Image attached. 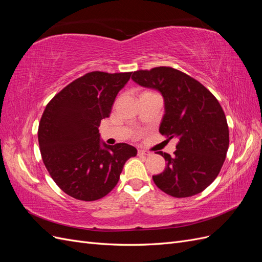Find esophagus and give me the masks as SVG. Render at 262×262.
<instances>
[{
  "mask_svg": "<svg viewBox=\"0 0 262 262\" xmlns=\"http://www.w3.org/2000/svg\"><path fill=\"white\" fill-rule=\"evenodd\" d=\"M150 153L149 152H147V150H144V149H142V148H139L138 149V155L139 156H147V155H149Z\"/></svg>",
  "mask_w": 262,
  "mask_h": 262,
  "instance_id": "34e87169",
  "label": "esophagus"
}]
</instances>
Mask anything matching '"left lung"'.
I'll use <instances>...</instances> for the list:
<instances>
[{
    "label": "left lung",
    "instance_id": "1",
    "mask_svg": "<svg viewBox=\"0 0 262 262\" xmlns=\"http://www.w3.org/2000/svg\"><path fill=\"white\" fill-rule=\"evenodd\" d=\"M132 80L164 98L160 132L178 143L173 155L158 152L166 168L153 176L162 191L175 198L202 192L219 175L229 144L225 114L212 93L191 76L169 67L133 72Z\"/></svg>",
    "mask_w": 262,
    "mask_h": 262
}]
</instances>
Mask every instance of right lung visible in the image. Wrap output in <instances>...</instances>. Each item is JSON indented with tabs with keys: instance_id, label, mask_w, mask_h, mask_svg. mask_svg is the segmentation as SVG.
<instances>
[{
	"instance_id": "right-lung-1",
	"label": "right lung",
	"mask_w": 262,
	"mask_h": 262,
	"mask_svg": "<svg viewBox=\"0 0 262 262\" xmlns=\"http://www.w3.org/2000/svg\"><path fill=\"white\" fill-rule=\"evenodd\" d=\"M131 74L87 73L55 95L42 114L38 141L43 164L62 191L77 200L108 194L138 153L126 143L106 144L98 130Z\"/></svg>"
}]
</instances>
